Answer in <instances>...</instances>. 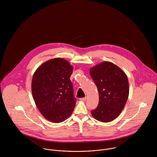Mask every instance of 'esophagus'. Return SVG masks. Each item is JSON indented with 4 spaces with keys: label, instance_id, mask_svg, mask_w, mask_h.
<instances>
[{
    "label": "esophagus",
    "instance_id": "obj_1",
    "mask_svg": "<svg viewBox=\"0 0 157 157\" xmlns=\"http://www.w3.org/2000/svg\"><path fill=\"white\" fill-rule=\"evenodd\" d=\"M86 100V97H83V98H80V101H85Z\"/></svg>",
    "mask_w": 157,
    "mask_h": 157
}]
</instances>
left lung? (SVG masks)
<instances>
[{
	"instance_id": "obj_1",
	"label": "left lung",
	"mask_w": 157,
	"mask_h": 157,
	"mask_svg": "<svg viewBox=\"0 0 157 157\" xmlns=\"http://www.w3.org/2000/svg\"><path fill=\"white\" fill-rule=\"evenodd\" d=\"M99 94V102L91 114L97 120L107 123L118 117L129 95V82L126 74L115 64L103 62L90 69Z\"/></svg>"
}]
</instances>
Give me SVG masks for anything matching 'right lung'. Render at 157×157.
<instances>
[{"mask_svg": "<svg viewBox=\"0 0 157 157\" xmlns=\"http://www.w3.org/2000/svg\"><path fill=\"white\" fill-rule=\"evenodd\" d=\"M73 67L63 59L44 63L34 72L31 89L35 103L45 118L53 123L65 121L71 115L76 99L70 76Z\"/></svg>", "mask_w": 157, "mask_h": 157, "instance_id": "add662e5", "label": "right lung"}]
</instances>
